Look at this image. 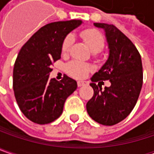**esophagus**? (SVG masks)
Segmentation results:
<instances>
[{
  "label": "esophagus",
  "instance_id": "1",
  "mask_svg": "<svg viewBox=\"0 0 154 154\" xmlns=\"http://www.w3.org/2000/svg\"><path fill=\"white\" fill-rule=\"evenodd\" d=\"M86 84V82H84V81H78L77 82V86L78 87H82V86H84Z\"/></svg>",
  "mask_w": 154,
  "mask_h": 154
}]
</instances>
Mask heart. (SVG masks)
Here are the masks:
<instances>
[{
  "instance_id": "1",
  "label": "heart",
  "mask_w": 154,
  "mask_h": 154,
  "mask_svg": "<svg viewBox=\"0 0 154 154\" xmlns=\"http://www.w3.org/2000/svg\"><path fill=\"white\" fill-rule=\"evenodd\" d=\"M81 37L84 39L85 44L89 46L90 51L94 53H98L104 47V38L103 34L95 29H87L81 33ZM73 38L71 36H68L64 38L62 45L63 53H67L70 51ZM66 70L70 76L77 78L84 77L90 70L89 64L79 60H73L66 65Z\"/></svg>"
}]
</instances>
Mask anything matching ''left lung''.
<instances>
[{
    "mask_svg": "<svg viewBox=\"0 0 154 154\" xmlns=\"http://www.w3.org/2000/svg\"><path fill=\"white\" fill-rule=\"evenodd\" d=\"M94 26L104 31L109 57L91 77L94 96L86 109L95 122L112 126L124 120L137 103L143 81L141 57L130 39L114 25ZM100 80H109L111 85L102 91L95 84Z\"/></svg>",
    "mask_w": 154,
    "mask_h": 154,
    "instance_id": "8db88e82",
    "label": "left lung"
}]
</instances>
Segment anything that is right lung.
I'll return each instance as SVG.
<instances>
[{"mask_svg": "<svg viewBox=\"0 0 154 154\" xmlns=\"http://www.w3.org/2000/svg\"><path fill=\"white\" fill-rule=\"evenodd\" d=\"M80 20L57 21L38 30L20 49L16 58L13 87L20 109L32 122H52L63 113L67 97L77 90V82L64 75L50 79L51 65L61 57L62 45Z\"/></svg>", "mask_w": 154, "mask_h": 154, "instance_id": "right-lung-1", "label": "right lung"}]
</instances>
